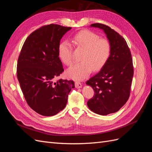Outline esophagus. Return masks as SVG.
<instances>
[{"label": "esophagus", "instance_id": "34e87169", "mask_svg": "<svg viewBox=\"0 0 152 152\" xmlns=\"http://www.w3.org/2000/svg\"><path fill=\"white\" fill-rule=\"evenodd\" d=\"M82 84L79 81H76L75 82V87H77V88H80V87H82Z\"/></svg>", "mask_w": 152, "mask_h": 152}]
</instances>
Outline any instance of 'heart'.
Listing matches in <instances>:
<instances>
[{
  "mask_svg": "<svg viewBox=\"0 0 152 152\" xmlns=\"http://www.w3.org/2000/svg\"><path fill=\"white\" fill-rule=\"evenodd\" d=\"M71 41L77 48L84 49L80 61L67 71V75L73 79L81 80L88 77L93 71L102 69L109 60L112 51L111 42L108 39L89 30L77 32L71 37ZM58 56L66 66L73 63V48L68 40H62L58 45Z\"/></svg>",
  "mask_w": 152,
  "mask_h": 152,
  "instance_id": "heart-1",
  "label": "heart"
}]
</instances>
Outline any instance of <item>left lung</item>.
Listing matches in <instances>:
<instances>
[{
  "mask_svg": "<svg viewBox=\"0 0 152 152\" xmlns=\"http://www.w3.org/2000/svg\"><path fill=\"white\" fill-rule=\"evenodd\" d=\"M91 26L103 30L112 46L107 64L86 82L94 91L93 97L87 103L89 108L106 115L118 111L129 98L134 74L132 59L126 40L116 31L102 23Z\"/></svg>",
  "mask_w": 152,
  "mask_h": 152,
  "instance_id": "obj_1",
  "label": "left lung"
}]
</instances>
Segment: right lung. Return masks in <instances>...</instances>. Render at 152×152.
Segmentation results:
<instances>
[{
    "instance_id": "add662e5",
    "label": "right lung",
    "mask_w": 152,
    "mask_h": 152,
    "mask_svg": "<svg viewBox=\"0 0 152 152\" xmlns=\"http://www.w3.org/2000/svg\"><path fill=\"white\" fill-rule=\"evenodd\" d=\"M71 27L50 24L26 38L17 63V77L29 107L44 116H53L65 107L73 80L59 79L64 72L58 56L60 40Z\"/></svg>"
}]
</instances>
